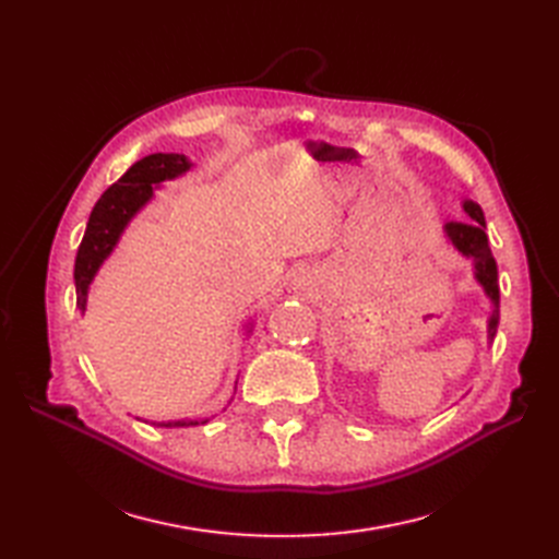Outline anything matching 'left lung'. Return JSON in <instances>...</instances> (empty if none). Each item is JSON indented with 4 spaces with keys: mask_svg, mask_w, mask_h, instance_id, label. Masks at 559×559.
<instances>
[{
    "mask_svg": "<svg viewBox=\"0 0 559 559\" xmlns=\"http://www.w3.org/2000/svg\"><path fill=\"white\" fill-rule=\"evenodd\" d=\"M464 212L471 216V222H450L445 224L448 240L460 249L464 257L473 259V267H476V280L483 284L485 294L492 300V317H489L487 333L489 341H492L499 324V275H497V261L489 251V242L485 235V214L478 202L464 200Z\"/></svg>",
    "mask_w": 559,
    "mask_h": 559,
    "instance_id": "left-lung-1",
    "label": "left lung"
}]
</instances>
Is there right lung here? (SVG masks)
Here are the masks:
<instances>
[{"instance_id": "1", "label": "right lung", "mask_w": 559, "mask_h": 559, "mask_svg": "<svg viewBox=\"0 0 559 559\" xmlns=\"http://www.w3.org/2000/svg\"><path fill=\"white\" fill-rule=\"evenodd\" d=\"M191 163L183 154H151L134 163L130 170L111 183L109 189L99 195L91 212L86 233L76 251L74 263V284H76V308L86 310L88 286L97 273V267L121 238L123 228L130 218L138 214L154 195V183L165 179H175L189 170ZM207 419H179V421H160L158 427H198L205 425Z\"/></svg>"}]
</instances>
